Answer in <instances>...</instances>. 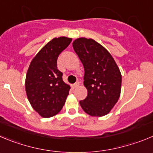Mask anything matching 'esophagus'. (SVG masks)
<instances>
[{"mask_svg":"<svg viewBox=\"0 0 153 153\" xmlns=\"http://www.w3.org/2000/svg\"><path fill=\"white\" fill-rule=\"evenodd\" d=\"M79 86V82H76V83L74 84V86H73V87H74V89H75V88H77Z\"/></svg>","mask_w":153,"mask_h":153,"instance_id":"esophagus-1","label":"esophagus"}]
</instances>
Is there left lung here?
I'll use <instances>...</instances> for the list:
<instances>
[{
    "label": "left lung",
    "instance_id": "obj_1",
    "mask_svg": "<svg viewBox=\"0 0 153 153\" xmlns=\"http://www.w3.org/2000/svg\"><path fill=\"white\" fill-rule=\"evenodd\" d=\"M73 47L84 67L83 83L88 91L79 104L89 115H105L120 97V70L110 53L93 39L79 38L74 40Z\"/></svg>",
    "mask_w": 153,
    "mask_h": 153
}]
</instances>
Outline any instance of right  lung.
Instances as JSON below:
<instances>
[{"label":"right lung","mask_w":153,"mask_h":153,"mask_svg":"<svg viewBox=\"0 0 153 153\" xmlns=\"http://www.w3.org/2000/svg\"><path fill=\"white\" fill-rule=\"evenodd\" d=\"M71 41L67 37L53 39L35 56L28 69L25 82L27 98L33 109L43 117L60 112L69 95L71 87L63 81L57 61Z\"/></svg>","instance_id":"obj_1"}]
</instances>
